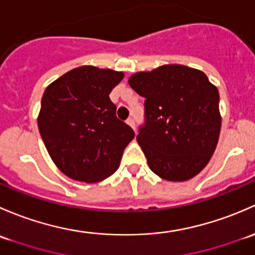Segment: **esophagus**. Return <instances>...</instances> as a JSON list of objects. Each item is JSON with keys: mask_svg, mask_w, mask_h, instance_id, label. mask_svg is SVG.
Segmentation results:
<instances>
[{"mask_svg": "<svg viewBox=\"0 0 255 255\" xmlns=\"http://www.w3.org/2000/svg\"><path fill=\"white\" fill-rule=\"evenodd\" d=\"M127 123H128V125H130L131 128H135V120H133V118H132V117H128V120H127Z\"/></svg>", "mask_w": 255, "mask_h": 255, "instance_id": "esophagus-1", "label": "esophagus"}]
</instances>
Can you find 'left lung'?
I'll use <instances>...</instances> for the list:
<instances>
[{
  "label": "left lung",
  "mask_w": 255,
  "mask_h": 255,
  "mask_svg": "<svg viewBox=\"0 0 255 255\" xmlns=\"http://www.w3.org/2000/svg\"><path fill=\"white\" fill-rule=\"evenodd\" d=\"M128 85L145 98L137 142L162 179L184 182L205 168L221 130L219 91L201 71L164 65L137 72Z\"/></svg>",
  "instance_id": "left-lung-1"
}]
</instances>
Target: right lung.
Returning a JSON list of instances; mask_svg holds the SVG:
<instances>
[{
    "label": "right lung",
    "mask_w": 255,
    "mask_h": 255,
    "mask_svg": "<svg viewBox=\"0 0 255 255\" xmlns=\"http://www.w3.org/2000/svg\"><path fill=\"white\" fill-rule=\"evenodd\" d=\"M124 73L81 66L48 86L41 98L38 128L50 157L67 177L96 183L110 177L125 147L135 137L117 118L112 89Z\"/></svg>",
    "instance_id": "add662e5"
}]
</instances>
